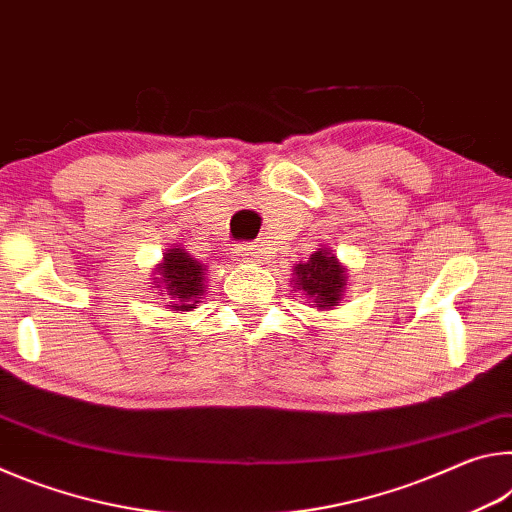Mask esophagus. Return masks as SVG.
<instances>
[{"instance_id": "1", "label": "esophagus", "mask_w": 512, "mask_h": 512, "mask_svg": "<svg viewBox=\"0 0 512 512\" xmlns=\"http://www.w3.org/2000/svg\"><path fill=\"white\" fill-rule=\"evenodd\" d=\"M255 257H257V253H255V248L253 246H248V244H239L237 246V264H253L255 262Z\"/></svg>"}]
</instances>
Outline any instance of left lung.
Masks as SVG:
<instances>
[{
    "label": "left lung",
    "mask_w": 512,
    "mask_h": 512,
    "mask_svg": "<svg viewBox=\"0 0 512 512\" xmlns=\"http://www.w3.org/2000/svg\"><path fill=\"white\" fill-rule=\"evenodd\" d=\"M296 284L318 309H332L345 287V271L327 250H316L305 264H296Z\"/></svg>",
    "instance_id": "1"
}]
</instances>
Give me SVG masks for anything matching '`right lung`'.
Masks as SVG:
<instances>
[{"label":"right lung","instance_id":"1","mask_svg":"<svg viewBox=\"0 0 512 512\" xmlns=\"http://www.w3.org/2000/svg\"><path fill=\"white\" fill-rule=\"evenodd\" d=\"M203 271L205 268L201 266V262H196L183 248L169 250L160 266L162 284L164 291H167V307H171L173 311L194 309L198 298L205 291Z\"/></svg>","mask_w":512,"mask_h":512}]
</instances>
